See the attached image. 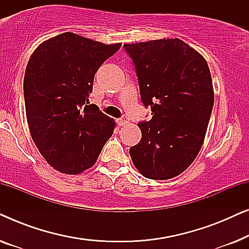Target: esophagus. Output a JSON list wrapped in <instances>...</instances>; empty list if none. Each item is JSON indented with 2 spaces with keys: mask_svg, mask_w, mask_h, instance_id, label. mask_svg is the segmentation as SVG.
<instances>
[{
  "mask_svg": "<svg viewBox=\"0 0 249 249\" xmlns=\"http://www.w3.org/2000/svg\"><path fill=\"white\" fill-rule=\"evenodd\" d=\"M117 122H118V124L119 125H124V124H128V120H127V118H120V119H118L117 120Z\"/></svg>",
  "mask_w": 249,
  "mask_h": 249,
  "instance_id": "34e87169",
  "label": "esophagus"
}]
</instances>
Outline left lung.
Returning a JSON list of instances; mask_svg holds the SVG:
<instances>
[{"instance_id": "left-lung-1", "label": "left lung", "mask_w": 249, "mask_h": 249, "mask_svg": "<svg viewBox=\"0 0 249 249\" xmlns=\"http://www.w3.org/2000/svg\"><path fill=\"white\" fill-rule=\"evenodd\" d=\"M124 47L152 111L151 120L138 124L142 139L129 149L131 160L145 178L171 179L192 164L205 138L214 104L209 66L179 38Z\"/></svg>"}]
</instances>
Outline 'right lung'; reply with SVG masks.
I'll return each mask as SVG.
<instances>
[{
    "mask_svg": "<svg viewBox=\"0 0 249 249\" xmlns=\"http://www.w3.org/2000/svg\"><path fill=\"white\" fill-rule=\"evenodd\" d=\"M120 47L63 33L30 56L23 78L27 121L40 154L57 171L78 175L93 166L113 134L114 121L88 97L98 68Z\"/></svg>",
    "mask_w": 249,
    "mask_h": 249,
    "instance_id": "right-lung-1",
    "label": "right lung"
}]
</instances>
